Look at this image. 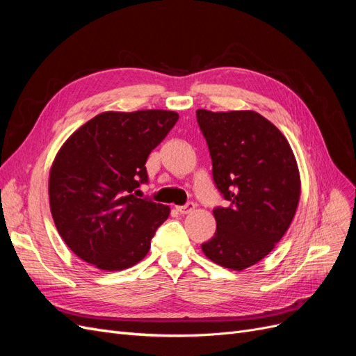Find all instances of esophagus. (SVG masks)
<instances>
[{"instance_id": "1", "label": "esophagus", "mask_w": 356, "mask_h": 356, "mask_svg": "<svg viewBox=\"0 0 356 356\" xmlns=\"http://www.w3.org/2000/svg\"><path fill=\"white\" fill-rule=\"evenodd\" d=\"M193 209H195V203L193 202H187L186 204H182V207H177V211L179 213H190Z\"/></svg>"}]
</instances>
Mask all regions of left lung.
<instances>
[{"label": "left lung", "mask_w": 356, "mask_h": 356, "mask_svg": "<svg viewBox=\"0 0 356 356\" xmlns=\"http://www.w3.org/2000/svg\"><path fill=\"white\" fill-rule=\"evenodd\" d=\"M196 118L212 159V178L227 207H217V230L202 243L209 260L243 270L270 252L288 230L300 199V175L285 136L255 111Z\"/></svg>", "instance_id": "1"}]
</instances>
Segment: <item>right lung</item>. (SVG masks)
Listing matches in <instances>:
<instances>
[{
	"mask_svg": "<svg viewBox=\"0 0 356 356\" xmlns=\"http://www.w3.org/2000/svg\"><path fill=\"white\" fill-rule=\"evenodd\" d=\"M178 122L163 110L102 113L62 145L53 161V221L70 250L101 270H123L147 255L166 204L136 197L145 161Z\"/></svg>",
	"mask_w": 356,
	"mask_h": 356,
	"instance_id": "add662e5",
	"label": "right lung"
}]
</instances>
